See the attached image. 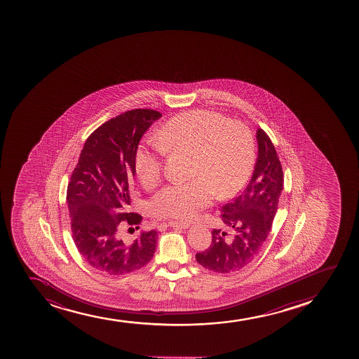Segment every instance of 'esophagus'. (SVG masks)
<instances>
[{
    "mask_svg": "<svg viewBox=\"0 0 359 359\" xmlns=\"http://www.w3.org/2000/svg\"><path fill=\"white\" fill-rule=\"evenodd\" d=\"M168 226H173V228H180V229H189V223H186V222H170Z\"/></svg>",
    "mask_w": 359,
    "mask_h": 359,
    "instance_id": "obj_1",
    "label": "esophagus"
}]
</instances>
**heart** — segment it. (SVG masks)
Returning <instances> with one entry per match:
<instances>
[{"label":"heart","mask_w":359,"mask_h":359,"mask_svg":"<svg viewBox=\"0 0 359 359\" xmlns=\"http://www.w3.org/2000/svg\"><path fill=\"white\" fill-rule=\"evenodd\" d=\"M155 148L138 145L133 168L147 189L160 182V155L186 153L191 156L184 184L163 187L151 199L154 215L161 218L191 219L218 199L234 197L250 179L254 165L253 136L246 125L229 121L212 111H189L165 121L154 133Z\"/></svg>","instance_id":"obj_1"}]
</instances>
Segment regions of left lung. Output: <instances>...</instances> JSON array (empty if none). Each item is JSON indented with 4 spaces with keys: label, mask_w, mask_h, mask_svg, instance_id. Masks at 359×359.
<instances>
[{
    "label": "left lung",
    "mask_w": 359,
    "mask_h": 359,
    "mask_svg": "<svg viewBox=\"0 0 359 359\" xmlns=\"http://www.w3.org/2000/svg\"><path fill=\"white\" fill-rule=\"evenodd\" d=\"M258 157L245 191L222 208V226L212 230L211 246L196 259L208 270L231 273L257 258L270 234L283 191V170L270 137L257 130Z\"/></svg>",
    "instance_id": "8db88e82"
}]
</instances>
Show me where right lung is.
I'll return each mask as SVG.
<instances>
[{
    "instance_id": "1",
    "label": "right lung",
    "mask_w": 359,
    "mask_h": 359,
    "mask_svg": "<svg viewBox=\"0 0 359 359\" xmlns=\"http://www.w3.org/2000/svg\"><path fill=\"white\" fill-rule=\"evenodd\" d=\"M161 117L154 109H138L106 121L87 138L70 177L67 203L74 242L86 262L102 273L140 270L156 250L155 230L129 242L121 233L141 223V215L128 210L136 174L133 155L147 130Z\"/></svg>"
}]
</instances>
